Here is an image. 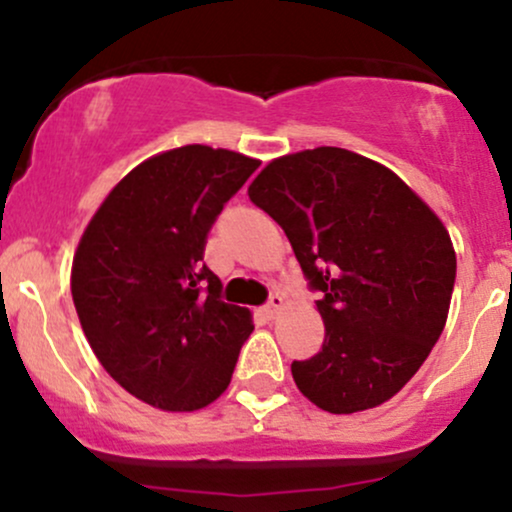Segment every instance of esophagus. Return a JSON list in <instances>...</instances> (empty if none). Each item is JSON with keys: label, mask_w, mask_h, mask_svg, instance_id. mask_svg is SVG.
Segmentation results:
<instances>
[{"label": "esophagus", "mask_w": 512, "mask_h": 512, "mask_svg": "<svg viewBox=\"0 0 512 512\" xmlns=\"http://www.w3.org/2000/svg\"><path fill=\"white\" fill-rule=\"evenodd\" d=\"M281 310H284V296H281V293H272V296H269V303L264 305V315H267L269 320H274Z\"/></svg>", "instance_id": "obj_1"}]
</instances>
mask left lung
<instances>
[{
    "mask_svg": "<svg viewBox=\"0 0 512 512\" xmlns=\"http://www.w3.org/2000/svg\"><path fill=\"white\" fill-rule=\"evenodd\" d=\"M248 195L322 291L325 342L291 363L298 390L330 414L395 397L448 320L457 260L436 211L383 163L337 146L274 158Z\"/></svg>",
    "mask_w": 512,
    "mask_h": 512,
    "instance_id": "left-lung-1",
    "label": "left lung"
}]
</instances>
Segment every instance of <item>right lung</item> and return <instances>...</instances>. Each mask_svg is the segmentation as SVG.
I'll return each mask as SVG.
<instances>
[{
	"mask_svg": "<svg viewBox=\"0 0 512 512\" xmlns=\"http://www.w3.org/2000/svg\"><path fill=\"white\" fill-rule=\"evenodd\" d=\"M257 158L187 144L132 168L88 221L72 262V298L110 378L151 407L195 411L223 395L248 308L221 301L202 264L223 204Z\"/></svg>",
	"mask_w": 512,
	"mask_h": 512,
	"instance_id": "obj_1",
	"label": "right lung"
}]
</instances>
